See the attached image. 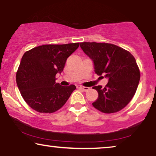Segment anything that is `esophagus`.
I'll return each instance as SVG.
<instances>
[{
    "label": "esophagus",
    "instance_id": "1",
    "mask_svg": "<svg viewBox=\"0 0 156 156\" xmlns=\"http://www.w3.org/2000/svg\"><path fill=\"white\" fill-rule=\"evenodd\" d=\"M77 88L78 89H82V90H83V91H88L89 89V87H83V86H77Z\"/></svg>",
    "mask_w": 156,
    "mask_h": 156
}]
</instances>
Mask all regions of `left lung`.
<instances>
[{
    "label": "left lung",
    "mask_w": 156,
    "mask_h": 156,
    "mask_svg": "<svg viewBox=\"0 0 156 156\" xmlns=\"http://www.w3.org/2000/svg\"><path fill=\"white\" fill-rule=\"evenodd\" d=\"M80 47L93 61L95 73L108 80L104 88L93 87L99 94L93 106L105 114L121 110L133 97L139 83L140 71L134 57L113 44L85 42Z\"/></svg>",
    "instance_id": "left-lung-1"
}]
</instances>
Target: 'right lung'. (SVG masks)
<instances>
[{
  "mask_svg": "<svg viewBox=\"0 0 156 156\" xmlns=\"http://www.w3.org/2000/svg\"><path fill=\"white\" fill-rule=\"evenodd\" d=\"M80 43L44 44L23 55L16 82L25 102L40 113H53L62 107L76 87L61 86L55 76L63 71L66 60Z\"/></svg>",
  "mask_w": 156,
  "mask_h": 156,
  "instance_id": "1",
  "label": "right lung"
}]
</instances>
